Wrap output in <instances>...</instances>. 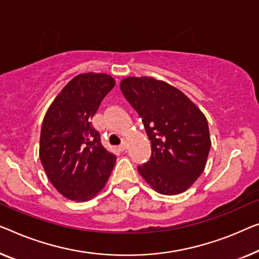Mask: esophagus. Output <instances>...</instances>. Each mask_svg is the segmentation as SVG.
<instances>
[{
	"label": "esophagus",
	"instance_id": "34e87169",
	"mask_svg": "<svg viewBox=\"0 0 259 259\" xmlns=\"http://www.w3.org/2000/svg\"><path fill=\"white\" fill-rule=\"evenodd\" d=\"M125 149H126V143L125 142H122L121 144L118 145V150H119V151H124Z\"/></svg>",
	"mask_w": 259,
	"mask_h": 259
}]
</instances>
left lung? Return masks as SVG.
I'll list each match as a JSON object with an SVG mask.
<instances>
[{
  "instance_id": "left-lung-1",
  "label": "left lung",
  "mask_w": 259,
  "mask_h": 259,
  "mask_svg": "<svg viewBox=\"0 0 259 259\" xmlns=\"http://www.w3.org/2000/svg\"><path fill=\"white\" fill-rule=\"evenodd\" d=\"M119 87L151 141V157L138 166L140 175L160 194L188 190L203 172L211 145L202 111L165 81L128 76Z\"/></svg>"
}]
</instances>
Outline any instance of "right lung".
Instances as JSON below:
<instances>
[{
  "label": "right lung",
  "instance_id": "1",
  "mask_svg": "<svg viewBox=\"0 0 259 259\" xmlns=\"http://www.w3.org/2000/svg\"><path fill=\"white\" fill-rule=\"evenodd\" d=\"M115 86L103 73L73 78L46 113L40 131L39 157L57 191L74 201H87L105 187L116 156L105 149L91 119Z\"/></svg>",
  "mask_w": 259,
  "mask_h": 259
}]
</instances>
